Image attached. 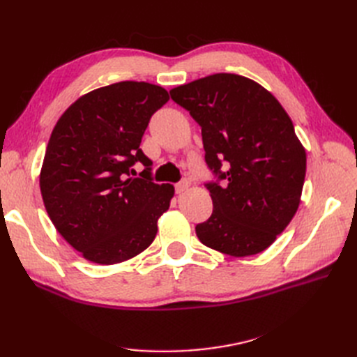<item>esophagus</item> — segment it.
<instances>
[{
    "label": "esophagus",
    "mask_w": 357,
    "mask_h": 357,
    "mask_svg": "<svg viewBox=\"0 0 357 357\" xmlns=\"http://www.w3.org/2000/svg\"><path fill=\"white\" fill-rule=\"evenodd\" d=\"M188 188H189V181L188 180H183V181H180V183H177V185H176V192L177 193H183L185 190H188Z\"/></svg>",
    "instance_id": "esophagus-1"
}]
</instances>
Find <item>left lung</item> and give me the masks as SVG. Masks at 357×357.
I'll use <instances>...</instances> for the list:
<instances>
[{"label": "left lung", "mask_w": 357, "mask_h": 357, "mask_svg": "<svg viewBox=\"0 0 357 357\" xmlns=\"http://www.w3.org/2000/svg\"><path fill=\"white\" fill-rule=\"evenodd\" d=\"M201 126L213 213L197 225L199 241L234 257L257 255L294 219L307 153L275 96L238 74L219 73L171 89ZM222 167L227 169L221 171Z\"/></svg>", "instance_id": "8db88e82"}]
</instances>
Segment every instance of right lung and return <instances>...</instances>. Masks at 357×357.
<instances>
[{"label": "right lung", "mask_w": 357, "mask_h": 357, "mask_svg": "<svg viewBox=\"0 0 357 357\" xmlns=\"http://www.w3.org/2000/svg\"><path fill=\"white\" fill-rule=\"evenodd\" d=\"M168 100L160 86L119 82L80 96L53 128L40 172L43 202L62 238L93 264L144 252L169 208L174 186L149 178L152 160L139 149ZM135 161L146 167L143 179L128 177Z\"/></svg>", "instance_id": "obj_1"}]
</instances>
